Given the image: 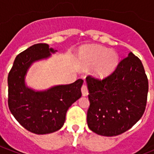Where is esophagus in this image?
<instances>
[{
	"mask_svg": "<svg viewBox=\"0 0 154 154\" xmlns=\"http://www.w3.org/2000/svg\"><path fill=\"white\" fill-rule=\"evenodd\" d=\"M81 91L82 93V96H88V94H89V89H88V86H87L85 84H83V85H82V86L81 88Z\"/></svg>",
	"mask_w": 154,
	"mask_h": 154,
	"instance_id": "obj_1",
	"label": "esophagus"
}]
</instances>
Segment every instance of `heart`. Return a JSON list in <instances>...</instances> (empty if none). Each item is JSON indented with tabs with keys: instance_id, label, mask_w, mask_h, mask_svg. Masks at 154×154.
Listing matches in <instances>:
<instances>
[{
	"instance_id": "b5f03b06",
	"label": "heart",
	"mask_w": 154,
	"mask_h": 154,
	"mask_svg": "<svg viewBox=\"0 0 154 154\" xmlns=\"http://www.w3.org/2000/svg\"><path fill=\"white\" fill-rule=\"evenodd\" d=\"M82 61L85 67H92V72L98 78H104L112 72L118 62L114 51L99 45L84 47L81 52Z\"/></svg>"
}]
</instances>
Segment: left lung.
Wrapping results in <instances>:
<instances>
[{
    "instance_id": "left-lung-1",
    "label": "left lung",
    "mask_w": 154,
    "mask_h": 154,
    "mask_svg": "<svg viewBox=\"0 0 154 154\" xmlns=\"http://www.w3.org/2000/svg\"><path fill=\"white\" fill-rule=\"evenodd\" d=\"M90 106L87 123L99 135L122 134L140 120L147 101L148 79L140 59L130 52L103 79L86 77Z\"/></svg>"
}]
</instances>
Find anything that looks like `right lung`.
<instances>
[{
    "label": "right lung",
    "mask_w": 154,
    "mask_h": 154,
    "mask_svg": "<svg viewBox=\"0 0 154 154\" xmlns=\"http://www.w3.org/2000/svg\"><path fill=\"white\" fill-rule=\"evenodd\" d=\"M57 51L45 43L31 46L17 55L8 77V107L20 124L35 134L60 130L69 107L82 96L83 80L57 85L48 90L35 92L24 84L30 65Z\"/></svg>",
    "instance_id": "1"
}]
</instances>
